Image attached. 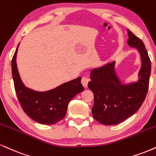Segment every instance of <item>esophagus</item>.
Instances as JSON below:
<instances>
[{
    "label": "esophagus",
    "instance_id": "obj_1",
    "mask_svg": "<svg viewBox=\"0 0 156 156\" xmlns=\"http://www.w3.org/2000/svg\"><path fill=\"white\" fill-rule=\"evenodd\" d=\"M89 81V79L88 78H86V77H83V78H82L81 83H82V85L84 86V87H87Z\"/></svg>",
    "mask_w": 156,
    "mask_h": 156
}]
</instances>
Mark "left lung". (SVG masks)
<instances>
[{
	"label": "left lung",
	"instance_id": "obj_1",
	"mask_svg": "<svg viewBox=\"0 0 156 156\" xmlns=\"http://www.w3.org/2000/svg\"><path fill=\"white\" fill-rule=\"evenodd\" d=\"M127 44L139 51L142 66L136 83H121L116 76L115 62L91 71L88 87L94 94L92 115L103 125L112 126L124 121L139 110L147 95L151 73V62L141 39L127 29Z\"/></svg>",
	"mask_w": 156,
	"mask_h": 156
}]
</instances>
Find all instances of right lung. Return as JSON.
<instances>
[{
	"label": "right lung",
	"instance_id": "right-lung-1",
	"mask_svg": "<svg viewBox=\"0 0 156 156\" xmlns=\"http://www.w3.org/2000/svg\"><path fill=\"white\" fill-rule=\"evenodd\" d=\"M17 48L12 61V77L18 100L24 112L41 124H55L66 115L67 105L76 95L83 91L81 78L67 82L47 91H35L28 89L22 82L16 66Z\"/></svg>",
	"mask_w": 156,
	"mask_h": 156
}]
</instances>
